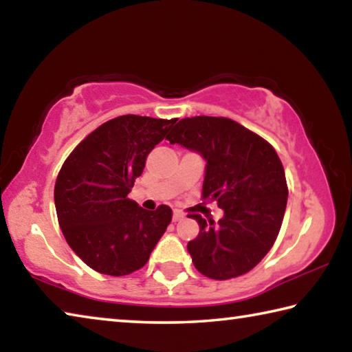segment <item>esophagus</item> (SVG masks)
<instances>
[{
	"label": "esophagus",
	"mask_w": 352,
	"mask_h": 352,
	"mask_svg": "<svg viewBox=\"0 0 352 352\" xmlns=\"http://www.w3.org/2000/svg\"><path fill=\"white\" fill-rule=\"evenodd\" d=\"M184 217V214L182 212V211H174L172 212V220H174V222H178V220H182Z\"/></svg>",
	"instance_id": "obj_1"
}]
</instances>
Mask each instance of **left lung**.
Wrapping results in <instances>:
<instances>
[{"instance_id": "8db88e82", "label": "left lung", "mask_w": 352, "mask_h": 352, "mask_svg": "<svg viewBox=\"0 0 352 352\" xmlns=\"http://www.w3.org/2000/svg\"><path fill=\"white\" fill-rule=\"evenodd\" d=\"M166 140L201 155V194L223 210L217 223L200 214L188 216L200 226L199 236L188 242L195 269L220 281L250 272L275 243L287 205L275 148L233 119L214 116L184 118Z\"/></svg>"}]
</instances>
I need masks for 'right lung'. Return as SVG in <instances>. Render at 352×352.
Instances as JSON below:
<instances>
[{
	"label": "right lung",
	"instance_id": "obj_1",
	"mask_svg": "<svg viewBox=\"0 0 352 352\" xmlns=\"http://www.w3.org/2000/svg\"><path fill=\"white\" fill-rule=\"evenodd\" d=\"M175 121L115 118L65 160L54 188L58 225L68 245L93 270L110 276L140 270L170 223L169 206L147 211L127 195L147 155Z\"/></svg>",
	"mask_w": 352,
	"mask_h": 352
}]
</instances>
